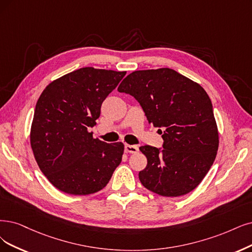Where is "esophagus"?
Segmentation results:
<instances>
[{
    "label": "esophagus",
    "instance_id": "1",
    "mask_svg": "<svg viewBox=\"0 0 252 252\" xmlns=\"http://www.w3.org/2000/svg\"><path fill=\"white\" fill-rule=\"evenodd\" d=\"M125 152L126 153H129V154H136L138 152V146L126 144L125 145Z\"/></svg>",
    "mask_w": 252,
    "mask_h": 252
}]
</instances>
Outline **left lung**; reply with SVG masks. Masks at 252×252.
I'll return each mask as SVG.
<instances>
[{
	"label": "left lung",
	"instance_id": "left-lung-1",
	"mask_svg": "<svg viewBox=\"0 0 252 252\" xmlns=\"http://www.w3.org/2000/svg\"><path fill=\"white\" fill-rule=\"evenodd\" d=\"M133 95L148 124L159 127L163 150H139L147 159L139 180L165 197L193 191L209 172L217 155L219 134L212 101L198 83L170 68L137 70L117 89Z\"/></svg>",
	"mask_w": 252,
	"mask_h": 252
}]
</instances>
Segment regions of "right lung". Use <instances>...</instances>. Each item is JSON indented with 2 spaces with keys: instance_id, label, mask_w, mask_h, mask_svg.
I'll return each instance as SVG.
<instances>
[{
  "instance_id": "right-lung-1",
  "label": "right lung",
  "mask_w": 252,
  "mask_h": 252,
  "mask_svg": "<svg viewBox=\"0 0 252 252\" xmlns=\"http://www.w3.org/2000/svg\"><path fill=\"white\" fill-rule=\"evenodd\" d=\"M126 71L83 67L51 82L37 100L30 142L41 172L58 190L89 195L105 188L125 151L94 139L102 101Z\"/></svg>"
}]
</instances>
